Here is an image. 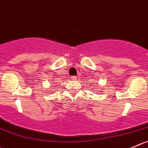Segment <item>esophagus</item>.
<instances>
[{"instance_id":"34e87169","label":"esophagus","mask_w":148,"mask_h":148,"mask_svg":"<svg viewBox=\"0 0 148 148\" xmlns=\"http://www.w3.org/2000/svg\"><path fill=\"white\" fill-rule=\"evenodd\" d=\"M71 79H77V77L76 76H72L71 77Z\"/></svg>"}]
</instances>
